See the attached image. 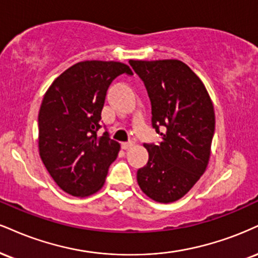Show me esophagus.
<instances>
[{
  "mask_svg": "<svg viewBox=\"0 0 258 258\" xmlns=\"http://www.w3.org/2000/svg\"><path fill=\"white\" fill-rule=\"evenodd\" d=\"M135 147V143L133 142H126V143H122L121 144V148L123 149V150H130V149Z\"/></svg>",
  "mask_w": 258,
  "mask_h": 258,
  "instance_id": "34e87169",
  "label": "esophagus"
}]
</instances>
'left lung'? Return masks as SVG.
Returning a JSON list of instances; mask_svg holds the SVG:
<instances>
[{"mask_svg":"<svg viewBox=\"0 0 258 258\" xmlns=\"http://www.w3.org/2000/svg\"><path fill=\"white\" fill-rule=\"evenodd\" d=\"M151 102V122L162 142L144 144L147 166L139 168L141 190L155 202L184 197L206 172L215 131V113L206 86L179 60H130ZM161 131H159V128Z\"/></svg>","mask_w":258,"mask_h":258,"instance_id":"left-lung-1","label":"left lung"}]
</instances>
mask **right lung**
Here are the masks:
<instances>
[{
    "mask_svg": "<svg viewBox=\"0 0 258 258\" xmlns=\"http://www.w3.org/2000/svg\"><path fill=\"white\" fill-rule=\"evenodd\" d=\"M115 61H83L60 74L43 97L38 114L39 155L54 181L67 194L88 197L102 188L120 144L101 128L107 90L120 74Z\"/></svg>",
    "mask_w": 258,
    "mask_h": 258,
    "instance_id": "right-lung-1",
    "label": "right lung"
}]
</instances>
